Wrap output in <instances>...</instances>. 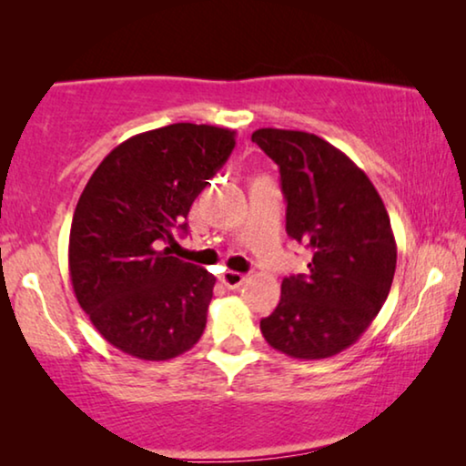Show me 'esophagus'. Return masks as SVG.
Listing matches in <instances>:
<instances>
[{
	"label": "esophagus",
	"instance_id": "esophagus-1",
	"mask_svg": "<svg viewBox=\"0 0 466 466\" xmlns=\"http://www.w3.org/2000/svg\"><path fill=\"white\" fill-rule=\"evenodd\" d=\"M220 282L225 284L227 289H239V286L246 282V276L239 271H225L220 276Z\"/></svg>",
	"mask_w": 466,
	"mask_h": 466
}]
</instances>
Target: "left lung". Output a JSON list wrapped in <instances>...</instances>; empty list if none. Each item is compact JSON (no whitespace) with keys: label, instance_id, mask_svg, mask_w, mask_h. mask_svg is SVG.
<instances>
[{"label":"left lung","instance_id":"obj_1","mask_svg":"<svg viewBox=\"0 0 466 466\" xmlns=\"http://www.w3.org/2000/svg\"><path fill=\"white\" fill-rule=\"evenodd\" d=\"M252 142L279 167L286 233L311 252L308 273L284 278L260 330L290 359H330L359 341L388 299L397 269L390 218L365 171L327 139L257 129Z\"/></svg>","mask_w":466,"mask_h":466}]
</instances>
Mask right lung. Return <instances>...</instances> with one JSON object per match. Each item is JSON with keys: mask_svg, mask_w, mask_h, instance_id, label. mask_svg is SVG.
<instances>
[{"mask_svg": "<svg viewBox=\"0 0 466 466\" xmlns=\"http://www.w3.org/2000/svg\"><path fill=\"white\" fill-rule=\"evenodd\" d=\"M235 148V131L176 123L118 144L82 190L69 278L107 343L142 360L176 359L201 339L216 278L171 257L188 209Z\"/></svg>", "mask_w": 466, "mask_h": 466, "instance_id": "obj_1", "label": "right lung"}]
</instances>
